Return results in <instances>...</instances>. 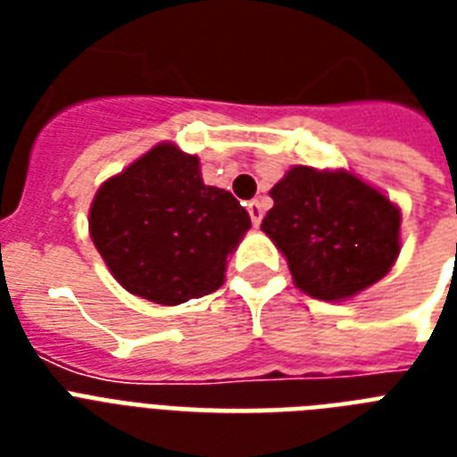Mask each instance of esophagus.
<instances>
[{"mask_svg": "<svg viewBox=\"0 0 457 457\" xmlns=\"http://www.w3.org/2000/svg\"><path fill=\"white\" fill-rule=\"evenodd\" d=\"M249 215H251V222H253V225H261V220H263V204H261V201L258 199H253V201H249Z\"/></svg>", "mask_w": 457, "mask_h": 457, "instance_id": "obj_1", "label": "esophagus"}]
</instances>
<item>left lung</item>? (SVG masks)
<instances>
[{
    "mask_svg": "<svg viewBox=\"0 0 457 457\" xmlns=\"http://www.w3.org/2000/svg\"><path fill=\"white\" fill-rule=\"evenodd\" d=\"M261 229L287 256L296 287L339 301L382 279L398 256L401 213L351 172L296 165L270 189Z\"/></svg>",
    "mask_w": 457,
    "mask_h": 457,
    "instance_id": "obj_1",
    "label": "left lung"
}]
</instances>
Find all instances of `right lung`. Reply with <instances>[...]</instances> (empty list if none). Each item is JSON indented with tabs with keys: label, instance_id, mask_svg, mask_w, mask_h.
<instances>
[{
	"label": "right lung",
	"instance_id": "add662e5",
	"mask_svg": "<svg viewBox=\"0 0 457 457\" xmlns=\"http://www.w3.org/2000/svg\"><path fill=\"white\" fill-rule=\"evenodd\" d=\"M249 228L242 204L204 185L199 158L172 145L154 146L106 179L89 208V235L113 278L163 305L215 292Z\"/></svg>",
	"mask_w": 457,
	"mask_h": 457
}]
</instances>
